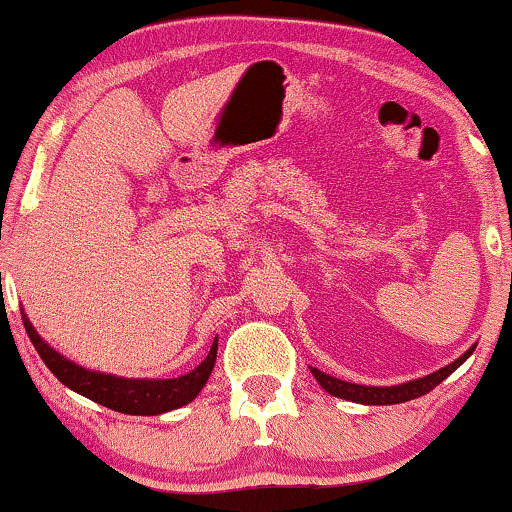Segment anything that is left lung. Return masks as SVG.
I'll list each match as a JSON object with an SVG mask.
<instances>
[{
  "instance_id": "1",
  "label": "left lung",
  "mask_w": 512,
  "mask_h": 512,
  "mask_svg": "<svg viewBox=\"0 0 512 512\" xmlns=\"http://www.w3.org/2000/svg\"><path fill=\"white\" fill-rule=\"evenodd\" d=\"M476 351V346H471L464 355H459L455 362L450 365L436 369V372L422 376V379H413L409 383H399V385H358V383H348L342 379H335V376L321 372V369L311 367V374L314 379L321 383V388L325 392H330L332 397H342L348 399V402H358V404H369V406H379V404H402V402H411V399L427 395L429 390H434L443 379H448L455 369L462 365V362L469 358V355Z\"/></svg>"
}]
</instances>
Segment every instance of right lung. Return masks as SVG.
<instances>
[{
    "label": "right lung",
    "mask_w": 512,
    "mask_h": 512,
    "mask_svg": "<svg viewBox=\"0 0 512 512\" xmlns=\"http://www.w3.org/2000/svg\"><path fill=\"white\" fill-rule=\"evenodd\" d=\"M22 323L41 360L53 372L66 388H71L78 395H83L92 402L106 406V409L129 413V416H159V413L180 409V406L194 402L198 392L210 379L214 362H217V339L212 342L207 358L191 369L189 374L177 376V379H124L103 372H92L66 360L62 353H57L53 346L43 342L34 325L22 311Z\"/></svg>",
    "instance_id": "right-lung-1"
}]
</instances>
